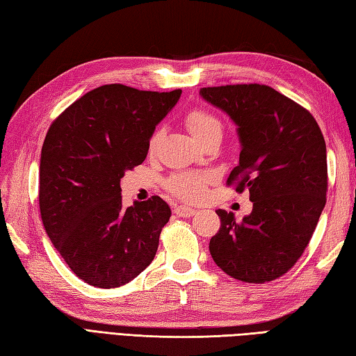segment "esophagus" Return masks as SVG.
<instances>
[{
	"label": "esophagus",
	"mask_w": 356,
	"mask_h": 356,
	"mask_svg": "<svg viewBox=\"0 0 356 356\" xmlns=\"http://www.w3.org/2000/svg\"><path fill=\"white\" fill-rule=\"evenodd\" d=\"M174 213H176L179 217H191L197 213V209L186 207V205H179V207H176V209H174Z\"/></svg>",
	"instance_id": "esophagus-1"
}]
</instances>
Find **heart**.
<instances>
[{
    "label": "heart",
    "instance_id": "obj_1",
    "mask_svg": "<svg viewBox=\"0 0 356 356\" xmlns=\"http://www.w3.org/2000/svg\"><path fill=\"white\" fill-rule=\"evenodd\" d=\"M185 124L188 130L194 136L195 140H199L203 136L214 131L220 130V122L218 119L211 115L209 111L205 110H193L186 115ZM157 136H153L149 142V148L154 147ZM208 176L207 174H199V172H177L170 177L166 186L171 193H174L179 197L185 200H197L203 194H205V188L208 184Z\"/></svg>",
    "mask_w": 356,
    "mask_h": 356
}]
</instances>
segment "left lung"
Wrapping results in <instances>:
<instances>
[{
	"mask_svg": "<svg viewBox=\"0 0 356 356\" xmlns=\"http://www.w3.org/2000/svg\"><path fill=\"white\" fill-rule=\"evenodd\" d=\"M200 96L237 125L240 159L228 185L249 190L252 202V213L240 222L216 211L222 225L209 252L234 278L272 282L305 252L326 205L323 133L311 113L268 86L207 87Z\"/></svg>",
	"mask_w": 356,
	"mask_h": 356,
	"instance_id": "left-lung-1",
	"label": "left lung"
}]
</instances>
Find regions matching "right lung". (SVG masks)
Here are the masks:
<instances>
[{"instance_id": "right-lung-1", "label": "right lung", "mask_w": 356, "mask_h": 356, "mask_svg": "<svg viewBox=\"0 0 356 356\" xmlns=\"http://www.w3.org/2000/svg\"><path fill=\"white\" fill-rule=\"evenodd\" d=\"M180 95L102 86L49 128L40 162L41 218L56 251L88 284L130 283L154 259L171 209L157 195L124 208L120 179L145 161L156 125Z\"/></svg>"}]
</instances>
